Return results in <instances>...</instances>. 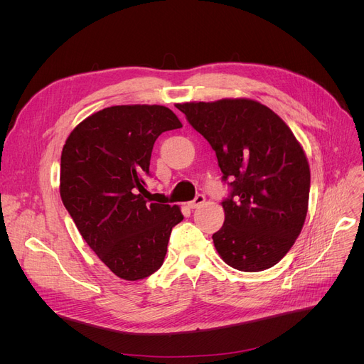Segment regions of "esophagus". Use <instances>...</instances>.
<instances>
[{
  "instance_id": "esophagus-1",
  "label": "esophagus",
  "mask_w": 364,
  "mask_h": 364,
  "mask_svg": "<svg viewBox=\"0 0 364 364\" xmlns=\"http://www.w3.org/2000/svg\"><path fill=\"white\" fill-rule=\"evenodd\" d=\"M203 202H205V196H203V195H198L192 202H188V208H190V209L199 208L200 205H203Z\"/></svg>"
}]
</instances>
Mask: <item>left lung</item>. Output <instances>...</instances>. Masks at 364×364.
Masks as SVG:
<instances>
[{
  "instance_id": "8db88e82",
  "label": "left lung",
  "mask_w": 364,
  "mask_h": 364,
  "mask_svg": "<svg viewBox=\"0 0 364 364\" xmlns=\"http://www.w3.org/2000/svg\"><path fill=\"white\" fill-rule=\"evenodd\" d=\"M188 124L215 150L225 220L213 235L225 264L262 272L289 252L309 211L310 166L291 128L270 107L251 99L178 105Z\"/></svg>"
}]
</instances>
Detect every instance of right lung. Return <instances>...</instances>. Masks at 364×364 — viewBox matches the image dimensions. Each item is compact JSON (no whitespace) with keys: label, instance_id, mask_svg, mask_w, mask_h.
<instances>
[{"label":"right lung","instance_id":"add662e5","mask_svg":"<svg viewBox=\"0 0 364 364\" xmlns=\"http://www.w3.org/2000/svg\"><path fill=\"white\" fill-rule=\"evenodd\" d=\"M159 105L112 106L75 127L60 158V196L87 245L124 280L159 270L180 206L155 203L144 188L153 144L181 128Z\"/></svg>","mask_w":364,"mask_h":364}]
</instances>
